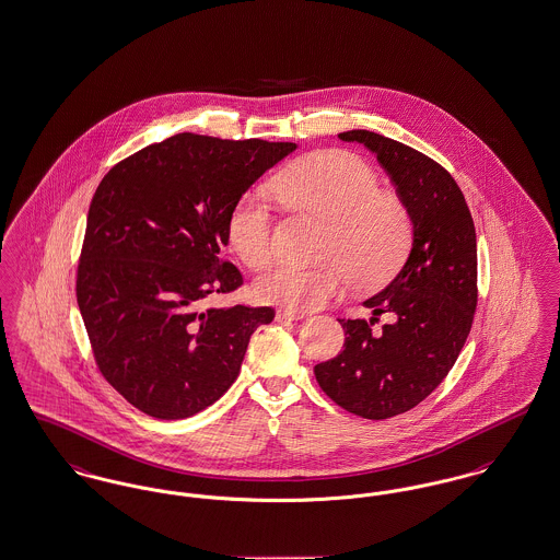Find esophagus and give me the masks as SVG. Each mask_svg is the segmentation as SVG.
Segmentation results:
<instances>
[{
  "mask_svg": "<svg viewBox=\"0 0 560 560\" xmlns=\"http://www.w3.org/2000/svg\"><path fill=\"white\" fill-rule=\"evenodd\" d=\"M275 319L285 323V320L304 319V315H300V313H295V311H290V308H279L277 315H275Z\"/></svg>",
  "mask_w": 560,
  "mask_h": 560,
  "instance_id": "34e87169",
  "label": "esophagus"
}]
</instances>
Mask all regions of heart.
<instances>
[{"label": "heart", "instance_id": "b5f03b06", "mask_svg": "<svg viewBox=\"0 0 560 560\" xmlns=\"http://www.w3.org/2000/svg\"><path fill=\"white\" fill-rule=\"evenodd\" d=\"M272 190L298 212L327 220L319 241V265H281L256 283V295L290 311H313L350 283L373 290L402 267L413 222L399 197L380 190L372 167L348 151H320L293 161L272 178ZM229 243L252 270H265L277 256L275 212L262 188L241 195L229 215Z\"/></svg>", "mask_w": 560, "mask_h": 560}]
</instances>
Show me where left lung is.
I'll use <instances>...</instances> for the list:
<instances>
[{
	"label": "left lung",
	"mask_w": 560,
	"mask_h": 560,
	"mask_svg": "<svg viewBox=\"0 0 560 560\" xmlns=\"http://www.w3.org/2000/svg\"><path fill=\"white\" fill-rule=\"evenodd\" d=\"M375 153L413 222V247L395 281L365 302L373 317L338 319L345 348L315 365L320 390L354 416L388 420L413 409L452 372L470 334L477 233L452 174L424 153L368 130L338 133ZM396 320L371 334L378 315Z\"/></svg>",
	"instance_id": "obj_1"
}]
</instances>
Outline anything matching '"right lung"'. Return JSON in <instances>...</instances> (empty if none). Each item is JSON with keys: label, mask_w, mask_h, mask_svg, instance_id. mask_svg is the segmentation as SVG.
I'll return each mask as SVG.
<instances>
[{"label": "right lung", "mask_w": 560, "mask_h": 560, "mask_svg": "<svg viewBox=\"0 0 560 560\" xmlns=\"http://www.w3.org/2000/svg\"><path fill=\"white\" fill-rule=\"evenodd\" d=\"M293 142L183 132L115 163L96 188L78 265V304L98 372L142 413L183 420L240 375L270 306L206 308L243 285L220 258L229 215Z\"/></svg>", "instance_id": "right-lung-1"}]
</instances>
